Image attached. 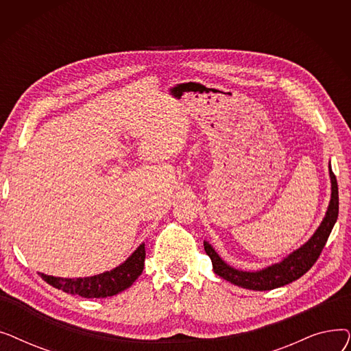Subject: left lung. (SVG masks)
Here are the masks:
<instances>
[{
    "instance_id": "left-lung-1",
    "label": "left lung",
    "mask_w": 351,
    "mask_h": 351,
    "mask_svg": "<svg viewBox=\"0 0 351 351\" xmlns=\"http://www.w3.org/2000/svg\"><path fill=\"white\" fill-rule=\"evenodd\" d=\"M330 178H331V200L326 213V217L320 228L313 234L310 241L303 245L296 252H293L289 257L278 265H273L261 271H241L228 266L217 253L212 249L209 243L205 245V252L210 257L213 270L220 278L225 280L237 285L245 289L250 290H273L276 287L286 286L294 280L300 279L304 273H307L311 266L315 265L322 254V250L326 246L327 239L333 229L337 216H339V186L337 179L330 168Z\"/></svg>"
}]
</instances>
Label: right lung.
<instances>
[{
	"mask_svg": "<svg viewBox=\"0 0 351 351\" xmlns=\"http://www.w3.org/2000/svg\"><path fill=\"white\" fill-rule=\"evenodd\" d=\"M143 263L145 246L141 245L125 263L115 267L114 270L92 276V278L62 279L44 273H41V278L48 285L58 290L78 294V296L86 299H104L115 296V294L123 291L125 289L131 287L142 273Z\"/></svg>",
	"mask_w": 351,
	"mask_h": 351,
	"instance_id": "1",
	"label": "right lung"
}]
</instances>
